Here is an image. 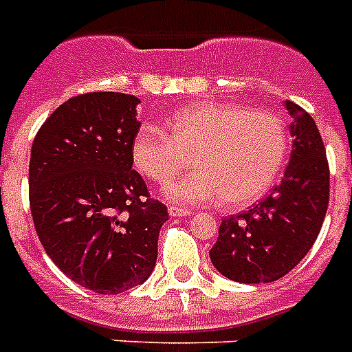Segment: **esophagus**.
Returning <instances> with one entry per match:
<instances>
[{"instance_id": "obj_1", "label": "esophagus", "mask_w": 352, "mask_h": 352, "mask_svg": "<svg viewBox=\"0 0 352 352\" xmlns=\"http://www.w3.org/2000/svg\"><path fill=\"white\" fill-rule=\"evenodd\" d=\"M168 213H170V217H179V219H182V217H190L191 211L184 210V208H177V206H170Z\"/></svg>"}]
</instances>
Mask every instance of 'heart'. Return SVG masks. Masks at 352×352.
Returning a JSON list of instances; mask_svg holds the SVG:
<instances>
[{"label": "heart", "mask_w": 352, "mask_h": 352, "mask_svg": "<svg viewBox=\"0 0 352 352\" xmlns=\"http://www.w3.org/2000/svg\"><path fill=\"white\" fill-rule=\"evenodd\" d=\"M287 135L278 117L230 102H193L168 119V131L142 126L131 159L142 175L164 184L193 157L195 173L164 190L175 204L244 208L258 201L278 175Z\"/></svg>", "instance_id": "obj_1"}]
</instances>
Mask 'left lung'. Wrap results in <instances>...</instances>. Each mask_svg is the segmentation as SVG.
Wrapping results in <instances>:
<instances>
[{"label":"left lung","mask_w":352,"mask_h":352,"mask_svg":"<svg viewBox=\"0 0 352 352\" xmlns=\"http://www.w3.org/2000/svg\"><path fill=\"white\" fill-rule=\"evenodd\" d=\"M293 137L284 179L241 215L224 219L210 258L226 278L267 284L287 275L315 244L329 204V166L313 117L285 101Z\"/></svg>","instance_id":"obj_1"}]
</instances>
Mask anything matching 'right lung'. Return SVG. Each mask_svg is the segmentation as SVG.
I'll list each match as a JSON object with an SVG mask.
<instances>
[{
  "instance_id": "add662e5",
  "label": "right lung",
  "mask_w": 352,
  "mask_h": 352,
  "mask_svg": "<svg viewBox=\"0 0 352 352\" xmlns=\"http://www.w3.org/2000/svg\"><path fill=\"white\" fill-rule=\"evenodd\" d=\"M139 102L119 92L72 97L39 128L30 153L37 236L68 278L99 295L148 280L168 221L166 206L131 170Z\"/></svg>"
}]
</instances>
